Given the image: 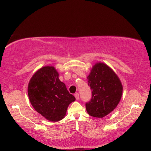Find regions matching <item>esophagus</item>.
Instances as JSON below:
<instances>
[{"label": "esophagus", "instance_id": "obj_1", "mask_svg": "<svg viewBox=\"0 0 151 151\" xmlns=\"http://www.w3.org/2000/svg\"><path fill=\"white\" fill-rule=\"evenodd\" d=\"M75 97L76 100H78V99H79V94L78 93H75Z\"/></svg>", "mask_w": 151, "mask_h": 151}]
</instances>
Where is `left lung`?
I'll use <instances>...</instances> for the list:
<instances>
[{
  "instance_id": "8db88e82",
  "label": "left lung",
  "mask_w": 151,
  "mask_h": 151,
  "mask_svg": "<svg viewBox=\"0 0 151 151\" xmlns=\"http://www.w3.org/2000/svg\"><path fill=\"white\" fill-rule=\"evenodd\" d=\"M88 80L92 97L86 103V110L91 116L104 117L117 107L121 100V82L110 67L101 62L93 66Z\"/></svg>"
}]
</instances>
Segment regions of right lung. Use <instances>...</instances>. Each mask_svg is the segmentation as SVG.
Masks as SVG:
<instances>
[{
  "mask_svg": "<svg viewBox=\"0 0 151 151\" xmlns=\"http://www.w3.org/2000/svg\"><path fill=\"white\" fill-rule=\"evenodd\" d=\"M52 66L41 67L28 83V95L33 108L50 121H58L65 117L67 109L75 97L67 91Z\"/></svg>",
  "mask_w": 151,
  "mask_h": 151,
  "instance_id": "obj_1",
  "label": "right lung"
}]
</instances>
